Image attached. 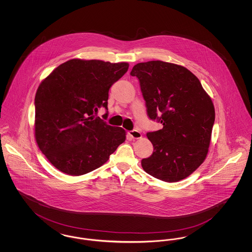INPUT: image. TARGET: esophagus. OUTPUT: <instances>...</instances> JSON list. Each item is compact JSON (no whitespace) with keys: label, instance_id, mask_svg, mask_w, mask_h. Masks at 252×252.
<instances>
[{"label":"esophagus","instance_id":"34e87169","mask_svg":"<svg viewBox=\"0 0 252 252\" xmlns=\"http://www.w3.org/2000/svg\"><path fill=\"white\" fill-rule=\"evenodd\" d=\"M128 136L133 139V140H137V139H140L142 138V134L141 132L138 131V130H131V131L127 132Z\"/></svg>","mask_w":252,"mask_h":252}]
</instances>
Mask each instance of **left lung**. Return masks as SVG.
Listing matches in <instances>:
<instances>
[{"label": "left lung", "instance_id": "8db88e82", "mask_svg": "<svg viewBox=\"0 0 252 252\" xmlns=\"http://www.w3.org/2000/svg\"><path fill=\"white\" fill-rule=\"evenodd\" d=\"M130 74L140 81L149 118L163 126L147 133L154 152L142 159V167L165 182L186 179L203 163L209 152L216 118L211 97L199 79L178 64L142 62Z\"/></svg>", "mask_w": 252, "mask_h": 252}]
</instances>
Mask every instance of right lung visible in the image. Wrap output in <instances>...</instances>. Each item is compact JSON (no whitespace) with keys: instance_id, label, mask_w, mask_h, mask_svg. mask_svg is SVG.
Wrapping results in <instances>:
<instances>
[{"instance_id":"add662e5","label":"right lung","mask_w":252,"mask_h":252,"mask_svg":"<svg viewBox=\"0 0 252 252\" xmlns=\"http://www.w3.org/2000/svg\"><path fill=\"white\" fill-rule=\"evenodd\" d=\"M127 62L72 59L45 77L35 97V139L53 166L81 176L102 166L126 141V130L94 113L108 108V90ZM107 116V114H106Z\"/></svg>"}]
</instances>
